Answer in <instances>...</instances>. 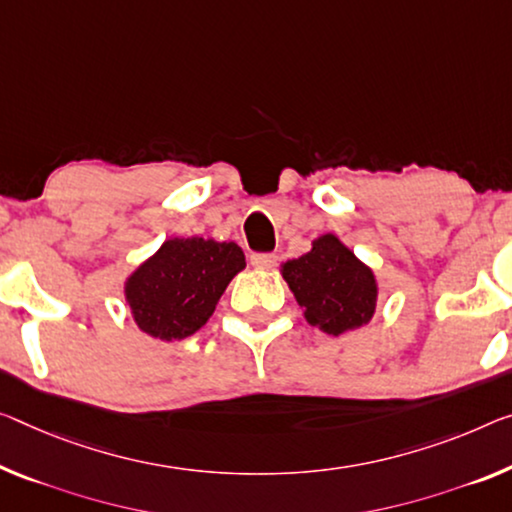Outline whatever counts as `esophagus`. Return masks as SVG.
Wrapping results in <instances>:
<instances>
[{
  "label": "esophagus",
  "instance_id": "1",
  "mask_svg": "<svg viewBox=\"0 0 512 512\" xmlns=\"http://www.w3.org/2000/svg\"><path fill=\"white\" fill-rule=\"evenodd\" d=\"M249 261H251V265L256 267V270H272V267L277 265L279 258L274 254H254L249 258Z\"/></svg>",
  "mask_w": 512,
  "mask_h": 512
}]
</instances>
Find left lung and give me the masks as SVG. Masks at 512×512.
Returning <instances> with one entry per match:
<instances>
[{
    "label": "left lung",
    "mask_w": 512,
    "mask_h": 512,
    "mask_svg": "<svg viewBox=\"0 0 512 512\" xmlns=\"http://www.w3.org/2000/svg\"><path fill=\"white\" fill-rule=\"evenodd\" d=\"M281 277L304 318L329 336L348 334L373 320L380 297L375 272L336 233H322L311 249L281 263Z\"/></svg>",
    "instance_id": "left-lung-1"
}]
</instances>
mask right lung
I'll return each mask as SVG.
<instances>
[{
  "mask_svg": "<svg viewBox=\"0 0 512 512\" xmlns=\"http://www.w3.org/2000/svg\"><path fill=\"white\" fill-rule=\"evenodd\" d=\"M247 267L235 242L167 238L123 283L125 304L139 332L183 341L206 325L235 274Z\"/></svg>",
  "mask_w": 512,
  "mask_h": 512,
  "instance_id": "obj_1",
  "label": "right lung"
}]
</instances>
